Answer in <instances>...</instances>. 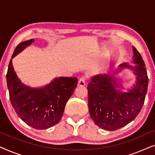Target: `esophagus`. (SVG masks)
I'll return each instance as SVG.
<instances>
[{"label": "esophagus", "mask_w": 155, "mask_h": 155, "mask_svg": "<svg viewBox=\"0 0 155 155\" xmlns=\"http://www.w3.org/2000/svg\"><path fill=\"white\" fill-rule=\"evenodd\" d=\"M85 82H86V78L84 76H82L78 80V84L80 86H84L85 85Z\"/></svg>", "instance_id": "esophagus-1"}]
</instances>
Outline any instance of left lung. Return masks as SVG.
Wrapping results in <instances>:
<instances>
[{"label": "left lung", "instance_id": "1", "mask_svg": "<svg viewBox=\"0 0 155 155\" xmlns=\"http://www.w3.org/2000/svg\"><path fill=\"white\" fill-rule=\"evenodd\" d=\"M136 67L124 63L120 68L135 70L136 84L129 92L117 91L115 78L109 75H98L88 84V107L90 117L97 126L107 130H116L126 126L136 118L145 102L148 77L142 56L134 46Z\"/></svg>", "mask_w": 155, "mask_h": 155}]
</instances>
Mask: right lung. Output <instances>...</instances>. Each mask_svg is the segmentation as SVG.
I'll use <instances>...</instances> for the list:
<instances>
[{
    "mask_svg": "<svg viewBox=\"0 0 155 155\" xmlns=\"http://www.w3.org/2000/svg\"><path fill=\"white\" fill-rule=\"evenodd\" d=\"M33 39L16 46L12 58L32 42ZM10 100L15 111L23 121L35 129H47L61 119L68 100L75 90L78 78H56L44 88H30L18 79L10 60L6 75Z\"/></svg>",
    "mask_w": 155,
    "mask_h": 155,
    "instance_id": "obj_1",
    "label": "right lung"
}]
</instances>
